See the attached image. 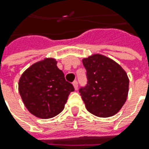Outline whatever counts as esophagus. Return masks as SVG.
Listing matches in <instances>:
<instances>
[{"label": "esophagus", "instance_id": "esophagus-1", "mask_svg": "<svg viewBox=\"0 0 149 149\" xmlns=\"http://www.w3.org/2000/svg\"><path fill=\"white\" fill-rule=\"evenodd\" d=\"M73 85H74V89H78V82H77V80H74V81L73 82Z\"/></svg>", "mask_w": 149, "mask_h": 149}]
</instances>
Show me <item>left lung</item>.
Returning <instances> with one entry per match:
<instances>
[{
  "label": "left lung",
  "instance_id": "obj_1",
  "mask_svg": "<svg viewBox=\"0 0 149 149\" xmlns=\"http://www.w3.org/2000/svg\"><path fill=\"white\" fill-rule=\"evenodd\" d=\"M88 82L79 93L87 110L97 117L113 116L126 102L129 79L114 60L103 54L84 58Z\"/></svg>",
  "mask_w": 149,
  "mask_h": 149
}]
</instances>
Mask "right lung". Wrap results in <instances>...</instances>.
Segmentation results:
<instances>
[{
    "label": "right lung",
    "mask_w": 149,
    "mask_h": 149,
    "mask_svg": "<svg viewBox=\"0 0 149 149\" xmlns=\"http://www.w3.org/2000/svg\"><path fill=\"white\" fill-rule=\"evenodd\" d=\"M19 93L29 112L40 118H50L65 108L74 91L53 58H45L30 66L19 79Z\"/></svg>",
    "instance_id": "right-lung-1"
}]
</instances>
